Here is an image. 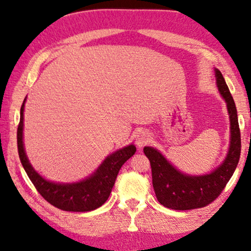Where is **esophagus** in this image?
Segmentation results:
<instances>
[{
  "label": "esophagus",
  "instance_id": "34e87169",
  "mask_svg": "<svg viewBox=\"0 0 251 251\" xmlns=\"http://www.w3.org/2000/svg\"><path fill=\"white\" fill-rule=\"evenodd\" d=\"M151 139H152V137L147 131H140L138 132V135L136 137V144L137 146L139 147V149H142L143 146L147 145L151 142Z\"/></svg>",
  "mask_w": 251,
  "mask_h": 251
}]
</instances>
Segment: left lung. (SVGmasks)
Listing matches in <instances>:
<instances>
[{
	"instance_id": "left-lung-1",
	"label": "left lung",
	"mask_w": 251,
	"mask_h": 251,
	"mask_svg": "<svg viewBox=\"0 0 251 251\" xmlns=\"http://www.w3.org/2000/svg\"><path fill=\"white\" fill-rule=\"evenodd\" d=\"M216 81L222 97L225 99L231 122V142L228 153L218 168L202 176H190L177 170L159 151L144 147L152 168V181L157 201L174 210H191L211 203L222 193L234 174L241 153V135L235 102L221 71L215 70Z\"/></svg>"
}]
</instances>
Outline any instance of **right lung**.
<instances>
[{"mask_svg":"<svg viewBox=\"0 0 251 251\" xmlns=\"http://www.w3.org/2000/svg\"><path fill=\"white\" fill-rule=\"evenodd\" d=\"M24 100L20 108V121L17 130V144L20 161L37 192L44 200L65 211H91L102 205L111 194L121 167L136 152L135 145H129L112 153L104 160L97 170L85 179L72 184H59L44 179L34 170L24 149Z\"/></svg>","mask_w":251,"mask_h":251,"instance_id":"1","label":"right lung"}]
</instances>
